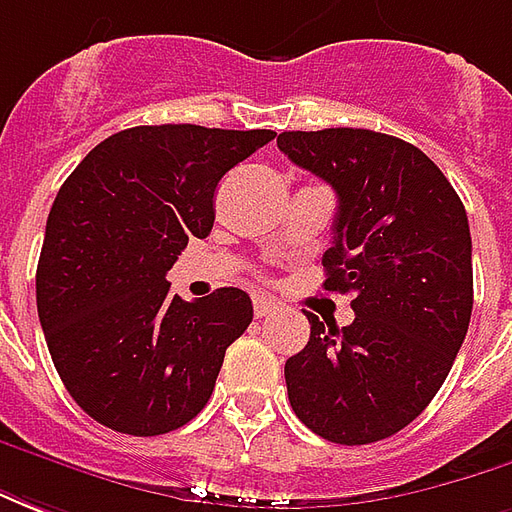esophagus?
<instances>
[{
    "instance_id": "obj_1",
    "label": "esophagus",
    "mask_w": 512,
    "mask_h": 512,
    "mask_svg": "<svg viewBox=\"0 0 512 512\" xmlns=\"http://www.w3.org/2000/svg\"><path fill=\"white\" fill-rule=\"evenodd\" d=\"M278 303L275 300H270V297H264V295H256L253 297V314L262 320V317H270V314H275L278 311Z\"/></svg>"
}]
</instances>
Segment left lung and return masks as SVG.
<instances>
[{"instance_id": "8db88e82", "label": "left lung", "mask_w": 512, "mask_h": 512, "mask_svg": "<svg viewBox=\"0 0 512 512\" xmlns=\"http://www.w3.org/2000/svg\"><path fill=\"white\" fill-rule=\"evenodd\" d=\"M297 168L339 198L325 289L353 292L347 328L311 322L284 366L297 419L333 444L400 433L430 405L466 339L474 303L469 217L419 148L369 129L278 134Z\"/></svg>"}]
</instances>
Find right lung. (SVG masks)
Instances as JSON below:
<instances>
[{
    "instance_id": "right-lung-1",
    "label": "right lung",
    "mask_w": 512,
    "mask_h": 512,
    "mask_svg": "<svg viewBox=\"0 0 512 512\" xmlns=\"http://www.w3.org/2000/svg\"><path fill=\"white\" fill-rule=\"evenodd\" d=\"M273 137L134 126L65 179L46 220L35 297L54 369L90 419L162 436L204 411L253 306L234 286L187 303L170 295L165 275L192 237H209L217 181Z\"/></svg>"
}]
</instances>
